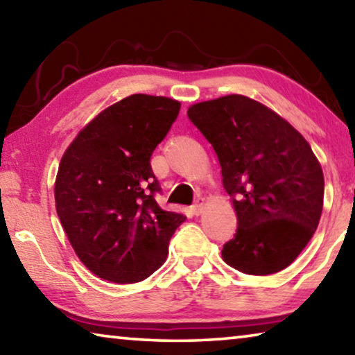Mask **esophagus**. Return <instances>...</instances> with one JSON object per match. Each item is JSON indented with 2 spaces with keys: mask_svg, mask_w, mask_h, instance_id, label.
I'll list each match as a JSON object with an SVG mask.
<instances>
[{
  "mask_svg": "<svg viewBox=\"0 0 355 355\" xmlns=\"http://www.w3.org/2000/svg\"><path fill=\"white\" fill-rule=\"evenodd\" d=\"M203 205H205V203H203V199H199L197 200L194 205L191 207V213L194 214V216H199V214H202V211H203Z\"/></svg>",
  "mask_w": 355,
  "mask_h": 355,
  "instance_id": "34e87169",
  "label": "esophagus"
}]
</instances>
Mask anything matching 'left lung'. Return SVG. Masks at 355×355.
<instances>
[{
  "mask_svg": "<svg viewBox=\"0 0 355 355\" xmlns=\"http://www.w3.org/2000/svg\"><path fill=\"white\" fill-rule=\"evenodd\" d=\"M188 117L218 155L238 228L224 244L228 266L249 275L296 260L320 224L324 175L310 144L284 117L245 95L189 106Z\"/></svg>",
  "mask_w": 355,
  "mask_h": 355,
  "instance_id": "left-lung-1",
  "label": "left lung"
}]
</instances>
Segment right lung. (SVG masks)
<instances>
[{"label":"right lung","instance_id":"right-lung-1","mask_svg":"<svg viewBox=\"0 0 355 355\" xmlns=\"http://www.w3.org/2000/svg\"><path fill=\"white\" fill-rule=\"evenodd\" d=\"M180 101L135 94L107 106L62 155L55 182L56 211L75 254L114 284H135L166 261L186 216L155 200L150 156L169 133Z\"/></svg>","mask_w":355,"mask_h":355}]
</instances>
